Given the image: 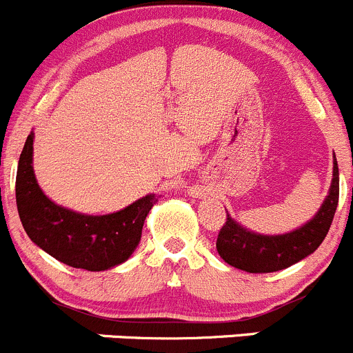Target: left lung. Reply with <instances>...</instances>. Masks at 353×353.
I'll list each match as a JSON object with an SVG mask.
<instances>
[{"label": "left lung", "instance_id": "left-lung-1", "mask_svg": "<svg viewBox=\"0 0 353 353\" xmlns=\"http://www.w3.org/2000/svg\"><path fill=\"white\" fill-rule=\"evenodd\" d=\"M338 197H340V173L334 157L330 192L312 220L294 229L293 232L265 236L248 230L227 213V221L221 227L216 239L218 254L229 265L250 274H268L291 267L321 246L333 223Z\"/></svg>", "mask_w": 353, "mask_h": 353}]
</instances>
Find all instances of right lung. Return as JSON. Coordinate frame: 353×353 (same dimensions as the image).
Returning a JSON list of instances; mask_svg holds the SVG:
<instances>
[{
    "label": "right lung",
    "instance_id": "1",
    "mask_svg": "<svg viewBox=\"0 0 353 353\" xmlns=\"http://www.w3.org/2000/svg\"><path fill=\"white\" fill-rule=\"evenodd\" d=\"M34 133L26 140L17 170L15 197L29 239L55 260L74 268L100 272L121 265L137 250L147 214L157 203L147 194L124 210L85 214L67 210L45 196L32 168Z\"/></svg>",
    "mask_w": 353,
    "mask_h": 353
}]
</instances>
